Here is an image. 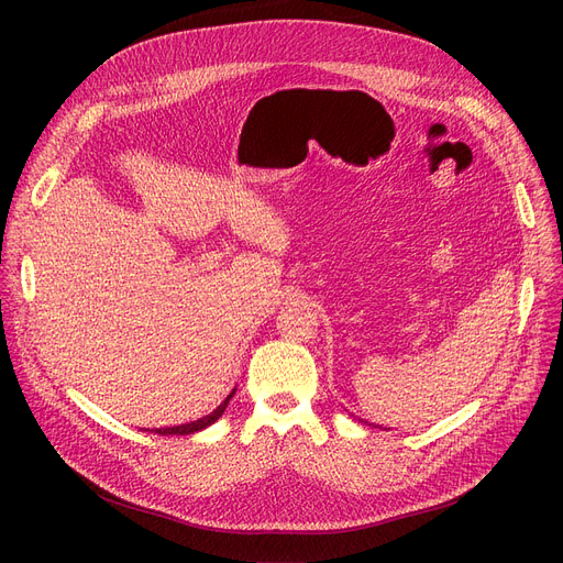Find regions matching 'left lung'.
I'll return each instance as SVG.
<instances>
[{
    "label": "left lung",
    "mask_w": 563,
    "mask_h": 563,
    "mask_svg": "<svg viewBox=\"0 0 563 563\" xmlns=\"http://www.w3.org/2000/svg\"><path fill=\"white\" fill-rule=\"evenodd\" d=\"M228 401L230 399H225V401H221L214 410H210V412H205L202 418H196V420H191V422H185V424H173V427H159V429H155V433H162V435H189V433H198V431H202V429H207V427H212L223 412H225V406H228ZM141 431H145V429H141Z\"/></svg>",
    "instance_id": "8db88e82"
}]
</instances>
